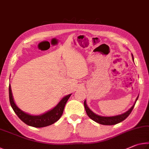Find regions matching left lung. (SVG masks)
<instances>
[{
    "label": "left lung",
    "instance_id": "8db88e82",
    "mask_svg": "<svg viewBox=\"0 0 149 149\" xmlns=\"http://www.w3.org/2000/svg\"><path fill=\"white\" fill-rule=\"evenodd\" d=\"M132 56L133 60H134L133 54H132ZM138 97H139V95L137 97V99H136L134 104H133L132 107H131L130 109L127 111V112H125V113H123L122 114L114 116H102L95 114V113L93 112V111L91 110L89 107H88V106L86 103V100H85L84 101V107L85 108V110H86L87 114L88 115V116L91 118V119L93 120V121H95L96 122L100 123V124L112 125L117 124V123L124 120L126 118H127L128 116H129L130 114V113L132 112L133 108H134L136 101H137L138 99Z\"/></svg>",
    "mask_w": 149,
    "mask_h": 149
}]
</instances>
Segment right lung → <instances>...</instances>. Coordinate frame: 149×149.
Listing matches in <instances>:
<instances>
[{"label":"right lung","instance_id":"1","mask_svg":"<svg viewBox=\"0 0 149 149\" xmlns=\"http://www.w3.org/2000/svg\"><path fill=\"white\" fill-rule=\"evenodd\" d=\"M71 95L72 94H69L68 95L65 96L56 107L43 114L37 116L31 115L24 112L16 104L12 95L11 85H9V99L12 109L22 122L27 125L35 127H46L57 122L62 116L65 105Z\"/></svg>","mask_w":149,"mask_h":149}]
</instances>
